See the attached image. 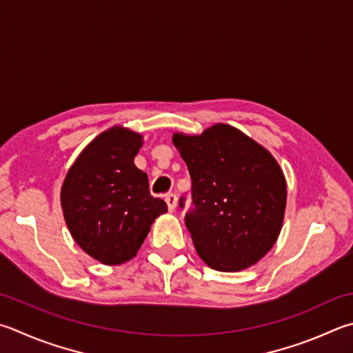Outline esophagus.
Masks as SVG:
<instances>
[{
  "mask_svg": "<svg viewBox=\"0 0 353 353\" xmlns=\"http://www.w3.org/2000/svg\"><path fill=\"white\" fill-rule=\"evenodd\" d=\"M165 202L168 205L170 211H174L177 207V196L174 193H168L165 196Z\"/></svg>",
  "mask_w": 353,
  "mask_h": 353,
  "instance_id": "esophagus-1",
  "label": "esophagus"
}]
</instances>
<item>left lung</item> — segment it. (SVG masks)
<instances>
[{
  "mask_svg": "<svg viewBox=\"0 0 353 353\" xmlns=\"http://www.w3.org/2000/svg\"><path fill=\"white\" fill-rule=\"evenodd\" d=\"M191 177L193 207L185 213L197 253L219 272L253 265L276 242L287 187L276 160L245 134L214 125L201 136L174 134ZM185 208V199H179Z\"/></svg>",
  "mask_w": 353,
  "mask_h": 353,
  "instance_id": "obj_1",
  "label": "left lung"
}]
</instances>
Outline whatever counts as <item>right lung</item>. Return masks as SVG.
<instances>
[{"mask_svg": "<svg viewBox=\"0 0 353 353\" xmlns=\"http://www.w3.org/2000/svg\"><path fill=\"white\" fill-rule=\"evenodd\" d=\"M142 136L114 126L101 132L70 166L61 207L75 242L101 264L130 261L166 203L150 193L148 176L134 165Z\"/></svg>", "mask_w": 353, "mask_h": 353, "instance_id": "add662e5", "label": "right lung"}]
</instances>
